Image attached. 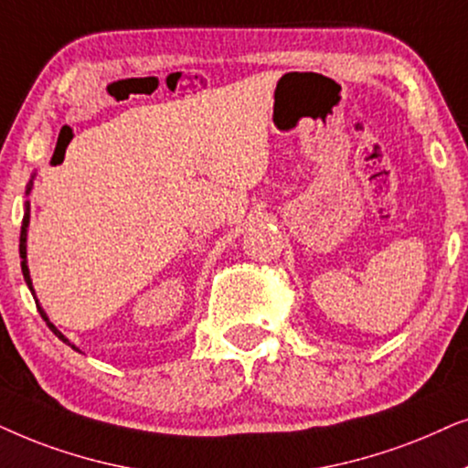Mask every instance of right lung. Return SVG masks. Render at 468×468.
<instances>
[{
  "label": "right lung",
  "mask_w": 468,
  "mask_h": 468,
  "mask_svg": "<svg viewBox=\"0 0 468 468\" xmlns=\"http://www.w3.org/2000/svg\"><path fill=\"white\" fill-rule=\"evenodd\" d=\"M34 177H36V173H34V176H31V179H29V184H27V190H25V195H29V192H31V186H34ZM27 229H29V201H25V214H23V224H21V239H18V241H21V244H18V254H21V270H23V278H25V282H27V286H29L31 295H34V299H36V291H34V284H31V276H29V267H27ZM36 306H38V310H40V314H42V319H45V321H47V325L53 329V334H55V335H58V338H59V340H64V342H66V345H70V346L74 348V351H79V348H77V346H74V345H72V342H70V340H68V338H66V335H64V334H61V332H59V329L53 325V323H51V321H48V316H47V313H45V310H42V308H40V302H38V299H36Z\"/></svg>",
  "instance_id": "1"
}]
</instances>
